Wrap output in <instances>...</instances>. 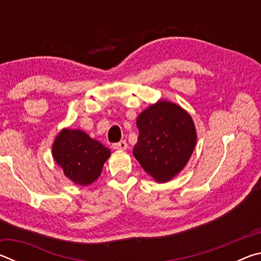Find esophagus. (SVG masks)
I'll return each mask as SVG.
<instances>
[{
	"label": "esophagus",
	"instance_id": "obj_1",
	"mask_svg": "<svg viewBox=\"0 0 261 261\" xmlns=\"http://www.w3.org/2000/svg\"><path fill=\"white\" fill-rule=\"evenodd\" d=\"M113 148L114 149H117V151H125V149L127 148L126 141L125 140H122V141H120V143L114 144L113 145Z\"/></svg>",
	"mask_w": 261,
	"mask_h": 261
}]
</instances>
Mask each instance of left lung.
Returning <instances> with one entry per match:
<instances>
[{
  "instance_id": "8db88e82",
  "label": "left lung",
  "mask_w": 261,
  "mask_h": 261,
  "mask_svg": "<svg viewBox=\"0 0 261 261\" xmlns=\"http://www.w3.org/2000/svg\"><path fill=\"white\" fill-rule=\"evenodd\" d=\"M137 127L134 156L155 182H169L188 165L196 147L191 115L177 103L161 99L138 115Z\"/></svg>"
}]
</instances>
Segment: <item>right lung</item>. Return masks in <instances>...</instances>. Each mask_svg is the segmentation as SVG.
I'll list each match as a JSON object with an SVG mask.
<instances>
[{"instance_id": "add662e5", "label": "right lung", "mask_w": 261, "mask_h": 261, "mask_svg": "<svg viewBox=\"0 0 261 261\" xmlns=\"http://www.w3.org/2000/svg\"><path fill=\"white\" fill-rule=\"evenodd\" d=\"M51 154L71 182L79 187H87L98 179L112 153L86 132L64 127L53 143Z\"/></svg>"}]
</instances>
